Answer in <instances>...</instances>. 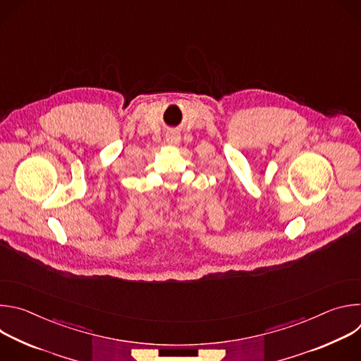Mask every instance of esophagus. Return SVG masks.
I'll return each instance as SVG.
<instances>
[{
  "mask_svg": "<svg viewBox=\"0 0 361 361\" xmlns=\"http://www.w3.org/2000/svg\"><path fill=\"white\" fill-rule=\"evenodd\" d=\"M166 140H167V144H170V145H177V144L180 142V135H178L177 133H170Z\"/></svg>",
  "mask_w": 361,
  "mask_h": 361,
  "instance_id": "34e87169",
  "label": "esophagus"
}]
</instances>
